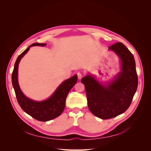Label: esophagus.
Wrapping results in <instances>:
<instances>
[{
	"instance_id": "esophagus-1",
	"label": "esophagus",
	"mask_w": 151,
	"mask_h": 151,
	"mask_svg": "<svg viewBox=\"0 0 151 151\" xmlns=\"http://www.w3.org/2000/svg\"><path fill=\"white\" fill-rule=\"evenodd\" d=\"M77 75H78V78L79 79V80H81V79L83 78V74L81 73H80V72H78L77 73Z\"/></svg>"
}]
</instances>
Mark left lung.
Listing matches in <instances>:
<instances>
[{
  "label": "left lung",
  "instance_id": "8db88e82",
  "mask_svg": "<svg viewBox=\"0 0 151 151\" xmlns=\"http://www.w3.org/2000/svg\"><path fill=\"white\" fill-rule=\"evenodd\" d=\"M121 60V72L107 86L99 83L91 75L82 78L88 105L96 116L108 119L124 113L130 106L138 87V75L133 54L121 42L109 47Z\"/></svg>",
  "mask_w": 151,
  "mask_h": 151
}]
</instances>
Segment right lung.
Masks as SVG:
<instances>
[{"mask_svg": "<svg viewBox=\"0 0 151 151\" xmlns=\"http://www.w3.org/2000/svg\"><path fill=\"white\" fill-rule=\"evenodd\" d=\"M46 43H35L29 46L18 57L15 62L12 75V84L16 97L21 108L24 111L39 121H48L60 116L65 106V101L70 89L77 82L78 76L74 75L63 81L47 100L43 101H35L27 98L21 91L18 82V64L21 58L33 46H44Z\"/></svg>", "mask_w": 151, "mask_h": 151, "instance_id": "obj_1", "label": "right lung"}]
</instances>
